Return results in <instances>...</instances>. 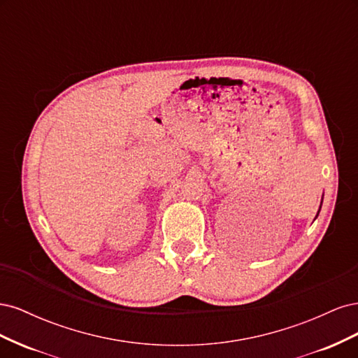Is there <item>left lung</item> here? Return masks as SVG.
I'll return each mask as SVG.
<instances>
[{
  "label": "left lung",
  "instance_id": "8db88e82",
  "mask_svg": "<svg viewBox=\"0 0 358 358\" xmlns=\"http://www.w3.org/2000/svg\"><path fill=\"white\" fill-rule=\"evenodd\" d=\"M317 216H318V215H317Z\"/></svg>",
  "mask_w": 358,
  "mask_h": 358
}]
</instances>
